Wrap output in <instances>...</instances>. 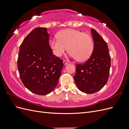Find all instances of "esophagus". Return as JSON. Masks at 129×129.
Here are the masks:
<instances>
[{"label":"esophagus","instance_id":"obj_1","mask_svg":"<svg viewBox=\"0 0 129 129\" xmlns=\"http://www.w3.org/2000/svg\"><path fill=\"white\" fill-rule=\"evenodd\" d=\"M63 64H64V65H66V64H68V62H67V61H65V60H63Z\"/></svg>","mask_w":129,"mask_h":129}]
</instances>
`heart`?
I'll use <instances>...</instances> for the list:
<instances>
[{"label": "heart", "mask_w": 129, "mask_h": 129, "mask_svg": "<svg viewBox=\"0 0 129 129\" xmlns=\"http://www.w3.org/2000/svg\"><path fill=\"white\" fill-rule=\"evenodd\" d=\"M56 37L57 39H51L49 41L50 47L56 56H61L67 49L70 55L79 61L87 60L91 55L93 41L89 34L77 29H67L60 31Z\"/></svg>", "instance_id": "obj_1"}]
</instances>
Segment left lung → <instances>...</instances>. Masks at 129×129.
Here are the masks:
<instances>
[{
	"mask_svg": "<svg viewBox=\"0 0 129 129\" xmlns=\"http://www.w3.org/2000/svg\"><path fill=\"white\" fill-rule=\"evenodd\" d=\"M91 32L94 42L92 53L85 63L76 64L74 76L78 89L90 94L100 90L107 83L111 66L106 42L94 29Z\"/></svg>",
	"mask_w": 129,
	"mask_h": 129,
	"instance_id": "obj_1",
	"label": "left lung"
}]
</instances>
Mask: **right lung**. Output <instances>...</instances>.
Wrapping results in <instances>:
<instances>
[{
  "mask_svg": "<svg viewBox=\"0 0 129 129\" xmlns=\"http://www.w3.org/2000/svg\"><path fill=\"white\" fill-rule=\"evenodd\" d=\"M18 69L22 83L40 95L51 92L57 85L63 67L49 45L46 28H35L23 40L19 48Z\"/></svg>",
  "mask_w": 129,
  "mask_h": 129,
  "instance_id": "right-lung-1",
  "label": "right lung"
}]
</instances>
